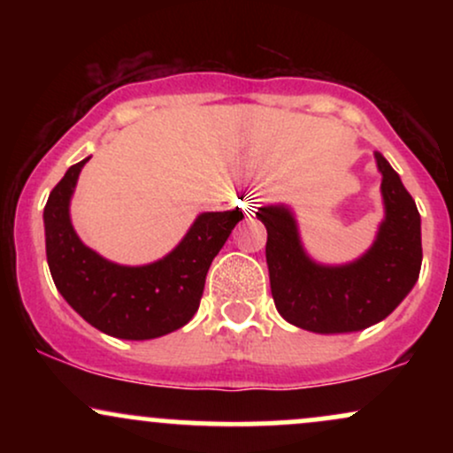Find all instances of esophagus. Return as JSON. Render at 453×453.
<instances>
[{
	"label": "esophagus",
	"instance_id": "esophagus-1",
	"mask_svg": "<svg viewBox=\"0 0 453 453\" xmlns=\"http://www.w3.org/2000/svg\"><path fill=\"white\" fill-rule=\"evenodd\" d=\"M264 202V197H262V194H251V196H247L244 197V212H247V215H253V212L257 211V206L262 204Z\"/></svg>",
	"mask_w": 453,
	"mask_h": 453
}]
</instances>
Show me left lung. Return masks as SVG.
Returning <instances> with one entry per match:
<instances>
[{
	"label": "left lung",
	"mask_w": 453,
	"mask_h": 453,
	"mask_svg": "<svg viewBox=\"0 0 453 453\" xmlns=\"http://www.w3.org/2000/svg\"><path fill=\"white\" fill-rule=\"evenodd\" d=\"M386 221L371 251L341 268L317 266L300 247L296 223L280 206L256 215L266 226L270 292L283 319L303 330L356 332L386 319L411 292L422 268V230L415 200L377 153Z\"/></svg>",
	"instance_id": "1"
}]
</instances>
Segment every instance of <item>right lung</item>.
Masks as SVG:
<instances>
[{
    "label": "right lung",
    "instance_id": "1",
    "mask_svg": "<svg viewBox=\"0 0 453 453\" xmlns=\"http://www.w3.org/2000/svg\"><path fill=\"white\" fill-rule=\"evenodd\" d=\"M89 157L78 161L44 206L46 259L67 304L114 339L147 341L183 327L200 306L206 273L242 219L238 206L204 212L170 256L149 266H119L81 242L70 223V197Z\"/></svg>",
    "mask_w": 453,
    "mask_h": 453
}]
</instances>
